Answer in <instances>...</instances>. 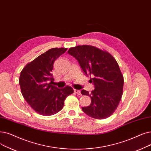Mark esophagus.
Listing matches in <instances>:
<instances>
[{
    "label": "esophagus",
    "mask_w": 151,
    "mask_h": 151,
    "mask_svg": "<svg viewBox=\"0 0 151 151\" xmlns=\"http://www.w3.org/2000/svg\"><path fill=\"white\" fill-rule=\"evenodd\" d=\"M74 92H75V93L76 94H78V95H81V91H80V90H78V89H74Z\"/></svg>",
    "instance_id": "1"
}]
</instances>
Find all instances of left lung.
Returning <instances> with one entry per match:
<instances>
[{"label":"left lung","mask_w":151,"mask_h":151,"mask_svg":"<svg viewBox=\"0 0 151 151\" xmlns=\"http://www.w3.org/2000/svg\"><path fill=\"white\" fill-rule=\"evenodd\" d=\"M95 89L89 93L83 89L81 94L91 97V103L82 107L83 112L95 119H105L112 115L119 106L123 94L124 80L119 65L114 57L106 50L88 45L69 49Z\"/></svg>","instance_id":"1"}]
</instances>
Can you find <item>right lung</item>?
Instances as JSON below:
<instances>
[{
	"instance_id": "1",
	"label": "right lung",
	"mask_w": 151,
	"mask_h": 151,
	"mask_svg": "<svg viewBox=\"0 0 151 151\" xmlns=\"http://www.w3.org/2000/svg\"><path fill=\"white\" fill-rule=\"evenodd\" d=\"M67 50L63 47L49 49L28 63L21 71L19 84L22 94L35 112L41 115L58 113L66 97L73 93L70 86L59 89L51 84L54 80L52 75L54 63Z\"/></svg>"
}]
</instances>
